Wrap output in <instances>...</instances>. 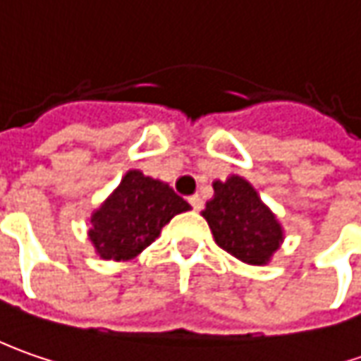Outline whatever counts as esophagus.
Returning a JSON list of instances; mask_svg holds the SVG:
<instances>
[{
	"label": "esophagus",
	"instance_id": "esophagus-1",
	"mask_svg": "<svg viewBox=\"0 0 361 361\" xmlns=\"http://www.w3.org/2000/svg\"><path fill=\"white\" fill-rule=\"evenodd\" d=\"M190 205H192L195 212H202V209H204V200H202V197L195 193V195H192V197H190Z\"/></svg>",
	"mask_w": 361,
	"mask_h": 361
}]
</instances>
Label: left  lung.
I'll list each match as a JSON object with an SVG mask.
<instances>
[{"instance_id":"obj_1","label":"left lung","mask_w":361,"mask_h":361,"mask_svg":"<svg viewBox=\"0 0 361 361\" xmlns=\"http://www.w3.org/2000/svg\"><path fill=\"white\" fill-rule=\"evenodd\" d=\"M204 218L219 247L245 264L262 266L280 247L278 219L243 178L214 183V200L205 204Z\"/></svg>"}]
</instances>
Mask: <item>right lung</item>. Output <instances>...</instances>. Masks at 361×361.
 Wrapping results in <instances>:
<instances>
[{
  "label": "right lung",
  "instance_id": "add662e5",
  "mask_svg": "<svg viewBox=\"0 0 361 361\" xmlns=\"http://www.w3.org/2000/svg\"><path fill=\"white\" fill-rule=\"evenodd\" d=\"M190 204L168 183L131 169L92 218L90 238L104 259H130L159 235L176 214Z\"/></svg>",
  "mask_w": 361,
  "mask_h": 361
}]
</instances>
